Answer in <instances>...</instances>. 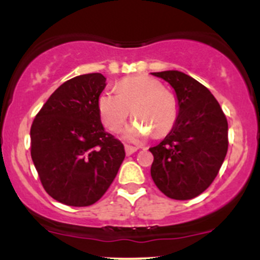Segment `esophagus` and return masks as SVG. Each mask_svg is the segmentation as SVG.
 Listing matches in <instances>:
<instances>
[{
	"mask_svg": "<svg viewBox=\"0 0 260 260\" xmlns=\"http://www.w3.org/2000/svg\"><path fill=\"white\" fill-rule=\"evenodd\" d=\"M124 149H125V154L127 156H131V154H133L135 152L138 151V147H133V146H129V145H125L124 146Z\"/></svg>",
	"mask_w": 260,
	"mask_h": 260,
	"instance_id": "esophagus-1",
	"label": "esophagus"
}]
</instances>
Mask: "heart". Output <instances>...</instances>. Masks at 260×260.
Returning <instances> with one entry per match:
<instances>
[{"label":"heart","mask_w":260,"mask_h":260,"mask_svg":"<svg viewBox=\"0 0 260 260\" xmlns=\"http://www.w3.org/2000/svg\"><path fill=\"white\" fill-rule=\"evenodd\" d=\"M96 107L102 123L111 132L120 131L132 111L140 119L124 131V138L132 142L148 137L151 129L157 136L165 135L172 128L177 115L174 96L164 91L158 81L148 77L125 78L115 86V91H103Z\"/></svg>","instance_id":"heart-1"}]
</instances>
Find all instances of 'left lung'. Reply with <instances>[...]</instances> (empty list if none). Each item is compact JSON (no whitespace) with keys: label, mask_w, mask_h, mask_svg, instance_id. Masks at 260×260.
<instances>
[{"label":"left lung","mask_w":260,"mask_h":260,"mask_svg":"<svg viewBox=\"0 0 260 260\" xmlns=\"http://www.w3.org/2000/svg\"><path fill=\"white\" fill-rule=\"evenodd\" d=\"M174 88L177 117L165 140L149 151L151 176L175 200L203 193L216 177L228 152V120L206 86L179 70L151 73Z\"/></svg>","instance_id":"left-lung-1"}]
</instances>
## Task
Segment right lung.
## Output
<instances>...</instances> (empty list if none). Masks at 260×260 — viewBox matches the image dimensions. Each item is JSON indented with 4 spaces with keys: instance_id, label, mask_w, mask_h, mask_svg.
I'll return each mask as SVG.
<instances>
[{
    "instance_id": "add662e5",
    "label": "right lung",
    "mask_w": 260,
    "mask_h": 260,
    "mask_svg": "<svg viewBox=\"0 0 260 260\" xmlns=\"http://www.w3.org/2000/svg\"><path fill=\"white\" fill-rule=\"evenodd\" d=\"M99 73L65 81L31 125V158L46 192L69 206H89L106 193L125 157L98 113L106 88Z\"/></svg>"
}]
</instances>
